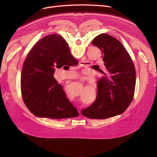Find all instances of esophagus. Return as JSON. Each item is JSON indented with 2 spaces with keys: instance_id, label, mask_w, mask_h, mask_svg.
Returning a JSON list of instances; mask_svg holds the SVG:
<instances>
[{
  "instance_id": "1",
  "label": "esophagus",
  "mask_w": 157,
  "mask_h": 157,
  "mask_svg": "<svg viewBox=\"0 0 157 157\" xmlns=\"http://www.w3.org/2000/svg\"><path fill=\"white\" fill-rule=\"evenodd\" d=\"M78 112H79V114H81V109L78 108Z\"/></svg>"
}]
</instances>
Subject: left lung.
Instances as JSON below:
<instances>
[{
  "mask_svg": "<svg viewBox=\"0 0 157 157\" xmlns=\"http://www.w3.org/2000/svg\"><path fill=\"white\" fill-rule=\"evenodd\" d=\"M92 44L101 50L106 71L97 81L95 101L81 113L102 120L123 113L129 106L134 95L136 71L128 53L116 38L101 34Z\"/></svg>",
  "mask_w": 157,
  "mask_h": 157,
  "instance_id": "obj_1",
  "label": "left lung"
}]
</instances>
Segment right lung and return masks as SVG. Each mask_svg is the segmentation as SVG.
Instances as JSON below:
<instances>
[{
	"label": "right lung",
	"instance_id": "obj_1",
	"mask_svg": "<svg viewBox=\"0 0 157 157\" xmlns=\"http://www.w3.org/2000/svg\"><path fill=\"white\" fill-rule=\"evenodd\" d=\"M73 59L67 42L55 34L38 40L30 51L21 71V92L25 104L35 116L52 119L78 116L53 76L56 67Z\"/></svg>",
	"mask_w": 157,
	"mask_h": 157
}]
</instances>
